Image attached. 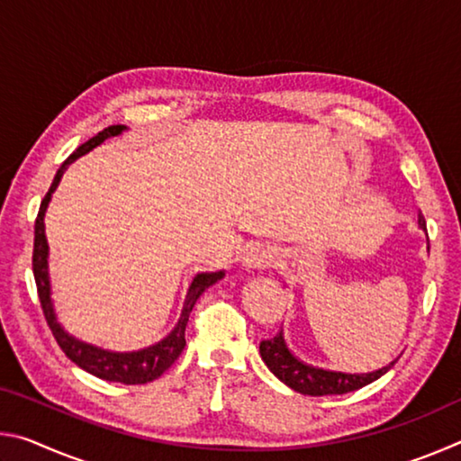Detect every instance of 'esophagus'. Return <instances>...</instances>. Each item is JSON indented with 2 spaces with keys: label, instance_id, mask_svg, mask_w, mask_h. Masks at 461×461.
I'll return each mask as SVG.
<instances>
[{
  "label": "esophagus",
  "instance_id": "1",
  "mask_svg": "<svg viewBox=\"0 0 461 461\" xmlns=\"http://www.w3.org/2000/svg\"><path fill=\"white\" fill-rule=\"evenodd\" d=\"M275 262V256L268 249H249L248 256H246V264L249 268H267L270 264Z\"/></svg>",
  "mask_w": 461,
  "mask_h": 461
}]
</instances>
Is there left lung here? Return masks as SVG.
<instances>
[{
    "mask_svg": "<svg viewBox=\"0 0 461 461\" xmlns=\"http://www.w3.org/2000/svg\"><path fill=\"white\" fill-rule=\"evenodd\" d=\"M419 228L427 231L423 215H419ZM260 356L264 364L268 366L270 372L275 374L280 382H285L288 388L296 390V393L311 396L352 393V390L362 388L366 384H370V382L378 380L380 376H384V374L394 366V362H390L384 368L368 374H346L315 368V366H309L305 362H301L296 356H293L291 349L286 348L283 331H278L275 338L260 341Z\"/></svg>",
    "mask_w": 461,
    "mask_h": 461,
    "instance_id": "left-lung-1",
    "label": "left lung"
}]
</instances>
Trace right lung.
<instances>
[{
	"instance_id": "obj_1",
	"label": "right lung",
	"mask_w": 461,
	"mask_h": 461,
	"mask_svg": "<svg viewBox=\"0 0 461 461\" xmlns=\"http://www.w3.org/2000/svg\"><path fill=\"white\" fill-rule=\"evenodd\" d=\"M126 130V126H109L104 131H99L97 136H93L87 142L81 144L77 150L68 156V158L62 162L60 168L54 175V181L50 185L49 193L44 194V199L41 203V212H38L36 223H34V254H32V270H34V280H36V288H38V299H41V307L42 313L46 317V323H49L50 331L54 335V339L60 346L62 352L68 357V360L75 362L79 368L85 372L93 374L101 380H109V382H120V384H146V382H152L158 376H162L170 366L175 364V360L186 346L185 341V330L186 323H189V315L197 303L199 296L205 293V288L215 285L217 280H221L225 272H201L193 278V283L189 286V293H186L185 305H183V313L181 319L173 331H170L165 339L156 343V346H150L146 349H140V352H109V349H101L97 346H91V343H85L75 339L73 335H68L65 330H62L60 323L57 321V315H54V307H52V299H50V278H49V241H46V233H44V213L46 207H49L52 193L57 191V186L60 183V176L65 175L67 167L71 165L73 160L79 158V156L87 154L93 148L99 146L101 142H105L107 138L118 136Z\"/></svg>"
}]
</instances>
